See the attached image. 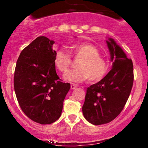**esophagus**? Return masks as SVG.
<instances>
[{
    "label": "esophagus",
    "mask_w": 148,
    "mask_h": 148,
    "mask_svg": "<svg viewBox=\"0 0 148 148\" xmlns=\"http://www.w3.org/2000/svg\"><path fill=\"white\" fill-rule=\"evenodd\" d=\"M76 88H77V86H76V84H71V88H72V90L75 89Z\"/></svg>",
    "instance_id": "34e87169"
}]
</instances>
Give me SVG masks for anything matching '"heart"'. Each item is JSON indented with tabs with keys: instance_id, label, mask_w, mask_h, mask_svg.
Wrapping results in <instances>:
<instances>
[{
	"instance_id": "obj_1",
	"label": "heart",
	"mask_w": 148,
	"mask_h": 148,
	"mask_svg": "<svg viewBox=\"0 0 148 148\" xmlns=\"http://www.w3.org/2000/svg\"><path fill=\"white\" fill-rule=\"evenodd\" d=\"M71 54L81 60L76 64L77 69L64 73L63 77L67 81L81 83L88 79L90 81H97L102 79L108 72V60L100 55L97 47L92 44L86 42L76 44L71 49ZM71 63L70 54L64 49H58L56 52L54 64L60 72H65Z\"/></svg>"
}]
</instances>
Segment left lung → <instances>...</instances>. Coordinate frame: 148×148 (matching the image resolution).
<instances>
[{"instance_id":"8db88e82","label":"left lung","mask_w":148,"mask_h":148,"mask_svg":"<svg viewBox=\"0 0 148 148\" xmlns=\"http://www.w3.org/2000/svg\"><path fill=\"white\" fill-rule=\"evenodd\" d=\"M106 42L113 68L101 81L87 88L82 107L84 118L95 125L110 123L121 113L134 83L132 60L113 39Z\"/></svg>"}]
</instances>
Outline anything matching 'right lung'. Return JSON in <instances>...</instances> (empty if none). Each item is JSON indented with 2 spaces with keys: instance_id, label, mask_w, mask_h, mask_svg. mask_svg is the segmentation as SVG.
Segmentation results:
<instances>
[{
  "instance_id": "1",
  "label": "right lung",
  "mask_w": 148,
  "mask_h": 148,
  "mask_svg": "<svg viewBox=\"0 0 148 148\" xmlns=\"http://www.w3.org/2000/svg\"><path fill=\"white\" fill-rule=\"evenodd\" d=\"M54 41L37 37L22 50L16 61L14 88L23 113L41 125L51 124L60 117L70 84L62 83L56 72Z\"/></svg>"
}]
</instances>
